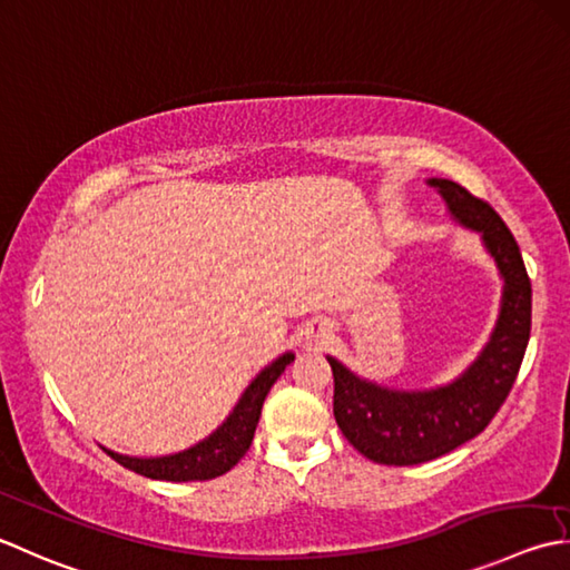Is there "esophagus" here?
Returning a JSON list of instances; mask_svg holds the SVG:
<instances>
[{"label":"esophagus","mask_w":570,"mask_h":570,"mask_svg":"<svg viewBox=\"0 0 570 570\" xmlns=\"http://www.w3.org/2000/svg\"><path fill=\"white\" fill-rule=\"evenodd\" d=\"M321 333H323V326H321Z\"/></svg>","instance_id":"34e87169"}]
</instances>
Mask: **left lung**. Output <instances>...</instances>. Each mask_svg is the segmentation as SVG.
<instances>
[{
	"label": "left lung",
	"instance_id": "left-lung-1",
	"mask_svg": "<svg viewBox=\"0 0 570 570\" xmlns=\"http://www.w3.org/2000/svg\"><path fill=\"white\" fill-rule=\"evenodd\" d=\"M452 217L482 232L489 254L504 276V296L492 341L454 383L403 393L361 381L336 361L333 415L343 438L375 464L410 466L448 454L484 432L504 405L519 375L531 333V278L519 244L497 209L452 180H430Z\"/></svg>",
	"mask_w": 570,
	"mask_h": 570
}]
</instances>
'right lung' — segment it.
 Returning a JSON list of instances; mask_svg holds the SVG:
<instances>
[{
  "label": "right lung",
  "mask_w": 570,
  "mask_h": 570,
  "mask_svg": "<svg viewBox=\"0 0 570 570\" xmlns=\"http://www.w3.org/2000/svg\"><path fill=\"white\" fill-rule=\"evenodd\" d=\"M292 361L294 353H284L282 358L274 361L269 367H264V371L254 377L252 385L244 390L242 400L227 417L225 425L217 432H212L207 440L195 444V448H189L180 454L155 456V460H138V456H126L108 450L106 452L114 456L120 466H126V470L150 479H165V482H205V479L222 476L247 454L254 440L256 422H259L262 415L264 397L276 383V377L284 373V367Z\"/></svg>",
  "instance_id": "add662e5"
}]
</instances>
